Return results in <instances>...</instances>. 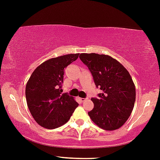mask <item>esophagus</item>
I'll use <instances>...</instances> for the list:
<instances>
[{
  "label": "esophagus",
  "instance_id": "1",
  "mask_svg": "<svg viewBox=\"0 0 160 160\" xmlns=\"http://www.w3.org/2000/svg\"><path fill=\"white\" fill-rule=\"evenodd\" d=\"M80 102H83L86 101V99H84V98H80Z\"/></svg>",
  "mask_w": 160,
  "mask_h": 160
}]
</instances>
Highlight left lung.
Masks as SVG:
<instances>
[{
  "instance_id": "8db88e82",
  "label": "left lung",
  "mask_w": 160,
  "mask_h": 160,
  "mask_svg": "<svg viewBox=\"0 0 160 160\" xmlns=\"http://www.w3.org/2000/svg\"><path fill=\"white\" fill-rule=\"evenodd\" d=\"M80 58L88 67L95 84L103 91L99 98H92L94 104L88 112L91 120L106 131L118 129L134 108L136 89L126 68L116 59L106 54L82 53Z\"/></svg>"
}]
</instances>
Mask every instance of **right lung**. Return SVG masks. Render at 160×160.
Instances as JSON below:
<instances>
[{"instance_id": "right-lung-1", "label": "right lung", "mask_w": 160, "mask_h": 160, "mask_svg": "<svg viewBox=\"0 0 160 160\" xmlns=\"http://www.w3.org/2000/svg\"><path fill=\"white\" fill-rule=\"evenodd\" d=\"M78 56L70 54L45 61L35 69L26 83L28 108L35 121L45 128L65 124L79 106L73 96L61 93L64 69Z\"/></svg>"}]
</instances>
